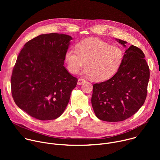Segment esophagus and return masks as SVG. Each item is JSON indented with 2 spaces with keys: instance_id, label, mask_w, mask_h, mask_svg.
Wrapping results in <instances>:
<instances>
[{
  "instance_id": "esophagus-1",
  "label": "esophagus",
  "mask_w": 160,
  "mask_h": 160,
  "mask_svg": "<svg viewBox=\"0 0 160 160\" xmlns=\"http://www.w3.org/2000/svg\"><path fill=\"white\" fill-rule=\"evenodd\" d=\"M85 82V80L82 78H80L78 80V85H82L83 82Z\"/></svg>"
}]
</instances>
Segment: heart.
<instances>
[{"mask_svg":"<svg viewBox=\"0 0 160 160\" xmlns=\"http://www.w3.org/2000/svg\"><path fill=\"white\" fill-rule=\"evenodd\" d=\"M123 58L120 48L96 38L81 42L78 49H71L65 55L70 72L75 74L85 64L84 73L99 82L107 80L115 75L120 69Z\"/></svg>","mask_w":160,"mask_h":160,"instance_id":"heart-1","label":"heart"}]
</instances>
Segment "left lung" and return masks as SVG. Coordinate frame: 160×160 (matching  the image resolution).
<instances>
[{
  "label": "left lung",
  "mask_w": 160,
  "mask_h": 160,
  "mask_svg": "<svg viewBox=\"0 0 160 160\" xmlns=\"http://www.w3.org/2000/svg\"><path fill=\"white\" fill-rule=\"evenodd\" d=\"M126 48L123 62L110 79L95 83L91 102L96 117L109 122L123 121L144 104L148 92L149 68L142 51L117 39Z\"/></svg>",
  "instance_id": "obj_1"
}]
</instances>
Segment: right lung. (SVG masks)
Returning a JSON list of instances; mask_svg holds the SVG:
<instances>
[{
	"label": "right lung",
	"mask_w": 160,
	"mask_h": 160,
	"mask_svg": "<svg viewBox=\"0 0 160 160\" xmlns=\"http://www.w3.org/2000/svg\"><path fill=\"white\" fill-rule=\"evenodd\" d=\"M72 37L52 33L27 42L14 66L11 93L16 104L40 120L58 118L65 110L78 79L63 66Z\"/></svg>",
	"instance_id": "1"
}]
</instances>
